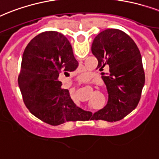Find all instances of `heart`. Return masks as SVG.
I'll use <instances>...</instances> for the list:
<instances>
[{"instance_id":"obj_1","label":"heart","mask_w":159,"mask_h":159,"mask_svg":"<svg viewBox=\"0 0 159 159\" xmlns=\"http://www.w3.org/2000/svg\"><path fill=\"white\" fill-rule=\"evenodd\" d=\"M87 78H88V75L84 74V75H82V79L85 80V79H87Z\"/></svg>"}]
</instances>
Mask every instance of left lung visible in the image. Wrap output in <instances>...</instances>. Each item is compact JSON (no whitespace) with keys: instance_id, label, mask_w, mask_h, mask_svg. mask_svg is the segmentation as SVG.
Listing matches in <instances>:
<instances>
[{"instance_id":"left-lung-1","label":"left lung","mask_w":159,"mask_h":159,"mask_svg":"<svg viewBox=\"0 0 159 159\" xmlns=\"http://www.w3.org/2000/svg\"><path fill=\"white\" fill-rule=\"evenodd\" d=\"M92 52L102 71L108 101L103 108L94 114L87 112L82 120H106L116 122L123 119L135 109L141 98L145 82V74L139 49L128 34L118 29H107L96 36Z\"/></svg>"}]
</instances>
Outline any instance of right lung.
Masks as SVG:
<instances>
[{
	"label": "right lung",
	"instance_id": "obj_1",
	"mask_svg": "<svg viewBox=\"0 0 159 159\" xmlns=\"http://www.w3.org/2000/svg\"><path fill=\"white\" fill-rule=\"evenodd\" d=\"M77 66L72 47L62 34L45 31L29 42L23 53L18 85L24 103L35 117L52 126L82 119L83 110L57 80L59 74L67 76Z\"/></svg>",
	"mask_w": 159,
	"mask_h": 159
}]
</instances>
